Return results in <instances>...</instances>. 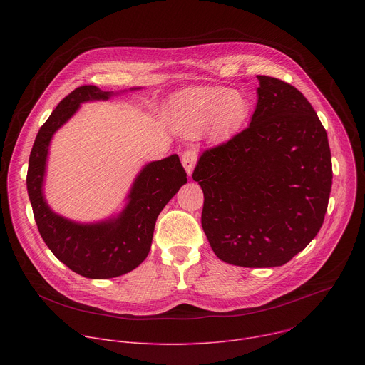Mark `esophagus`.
<instances>
[{
	"label": "esophagus",
	"instance_id": "1",
	"mask_svg": "<svg viewBox=\"0 0 365 365\" xmlns=\"http://www.w3.org/2000/svg\"><path fill=\"white\" fill-rule=\"evenodd\" d=\"M196 160H197V151L193 150V148H189L186 150L183 154H182V165L187 173V176H192V172L195 169V165H196Z\"/></svg>",
	"mask_w": 365,
	"mask_h": 365
}]
</instances>
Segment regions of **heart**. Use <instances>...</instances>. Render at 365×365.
Returning a JSON list of instances; mask_svg holds the SVG:
<instances>
[{"mask_svg": "<svg viewBox=\"0 0 365 365\" xmlns=\"http://www.w3.org/2000/svg\"><path fill=\"white\" fill-rule=\"evenodd\" d=\"M248 98L224 86H193L176 93L168 108L172 128L185 137L202 133L224 137L238 130L250 115Z\"/></svg>", "mask_w": 365, "mask_h": 365, "instance_id": "obj_1", "label": "heart"}]
</instances>
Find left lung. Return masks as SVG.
<instances>
[{
	"instance_id": "left-lung-1",
	"label": "left lung",
	"mask_w": 365,
	"mask_h": 365,
	"mask_svg": "<svg viewBox=\"0 0 365 365\" xmlns=\"http://www.w3.org/2000/svg\"><path fill=\"white\" fill-rule=\"evenodd\" d=\"M248 128L203 151L202 228L215 255L240 267H279L319 232L332 162L327 131L294 86L257 76Z\"/></svg>"
}]
</instances>
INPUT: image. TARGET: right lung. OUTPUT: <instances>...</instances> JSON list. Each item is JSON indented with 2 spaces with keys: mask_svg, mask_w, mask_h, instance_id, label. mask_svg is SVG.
<instances>
[{
  "mask_svg": "<svg viewBox=\"0 0 365 365\" xmlns=\"http://www.w3.org/2000/svg\"><path fill=\"white\" fill-rule=\"evenodd\" d=\"M140 86L130 88L138 91ZM125 91H102L93 85L79 86L63 98L41 125L34 140L27 170V192L38 232L58 259L88 279H111L138 267L148 255L155 220L168 202L187 182L178 154L150 162L138 172L117 215L98 222H76L48 206L43 185L50 141L55 133L79 110L81 103L108 101Z\"/></svg>",
  "mask_w": 365,
  "mask_h": 365,
  "instance_id": "obj_1",
  "label": "right lung"
}]
</instances>
